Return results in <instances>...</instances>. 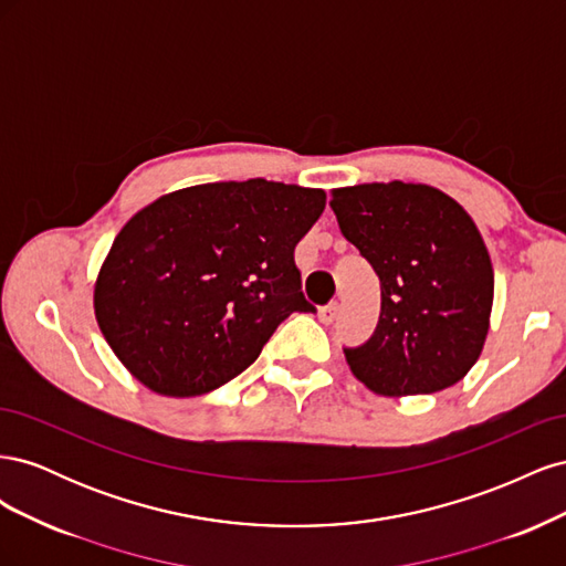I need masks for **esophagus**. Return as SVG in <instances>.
Returning a JSON list of instances; mask_svg holds the SVG:
<instances>
[{"mask_svg":"<svg viewBox=\"0 0 566 566\" xmlns=\"http://www.w3.org/2000/svg\"><path fill=\"white\" fill-rule=\"evenodd\" d=\"M337 312H339V304H337V302H331V304L321 306L318 318H321V323H333L335 316H337Z\"/></svg>","mask_w":566,"mask_h":566,"instance_id":"1","label":"esophagus"}]
</instances>
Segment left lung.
I'll return each instance as SVG.
<instances>
[{
    "label": "left lung",
    "instance_id": "1",
    "mask_svg": "<svg viewBox=\"0 0 566 566\" xmlns=\"http://www.w3.org/2000/svg\"><path fill=\"white\" fill-rule=\"evenodd\" d=\"M342 235L380 279V321L345 347L356 380L382 397L441 391L465 378L489 333L491 256L460 205L424 184L335 188Z\"/></svg>",
    "mask_w": 566,
    "mask_h": 566
}]
</instances>
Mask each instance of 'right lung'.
<instances>
[{
	"label": "right lung",
	"instance_id": "1",
	"mask_svg": "<svg viewBox=\"0 0 566 566\" xmlns=\"http://www.w3.org/2000/svg\"><path fill=\"white\" fill-rule=\"evenodd\" d=\"M321 188L266 179L200 184L136 212L98 271V328L125 368L165 397H200L241 375L302 295L295 245Z\"/></svg>",
	"mask_w": 566,
	"mask_h": 566
}]
</instances>
